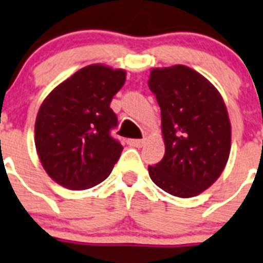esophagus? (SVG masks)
Here are the masks:
<instances>
[{"label":"esophagus","instance_id":"esophagus-1","mask_svg":"<svg viewBox=\"0 0 263 263\" xmlns=\"http://www.w3.org/2000/svg\"><path fill=\"white\" fill-rule=\"evenodd\" d=\"M144 142L145 139H128V144L134 145V147H138V148L143 147Z\"/></svg>","mask_w":263,"mask_h":263}]
</instances>
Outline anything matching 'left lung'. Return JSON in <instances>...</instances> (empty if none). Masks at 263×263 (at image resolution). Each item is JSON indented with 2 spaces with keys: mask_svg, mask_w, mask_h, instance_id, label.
Wrapping results in <instances>:
<instances>
[{
  "mask_svg": "<svg viewBox=\"0 0 263 263\" xmlns=\"http://www.w3.org/2000/svg\"><path fill=\"white\" fill-rule=\"evenodd\" d=\"M148 87L162 114L164 156L149 178L179 198L199 195L222 174L231 148L223 99L206 77L186 65L151 69Z\"/></svg>",
  "mask_w": 263,
  "mask_h": 263,
  "instance_id": "8db88e82",
  "label": "left lung"
}]
</instances>
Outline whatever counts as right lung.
Masks as SVG:
<instances>
[{"label": "right lung", "instance_id": "add662e5", "mask_svg": "<svg viewBox=\"0 0 263 263\" xmlns=\"http://www.w3.org/2000/svg\"><path fill=\"white\" fill-rule=\"evenodd\" d=\"M124 83L125 70L92 64L43 101L34 143L44 170L60 186L87 190L111 174L123 145L111 136L118 118L109 104Z\"/></svg>", "mask_w": 263, "mask_h": 263}]
</instances>
